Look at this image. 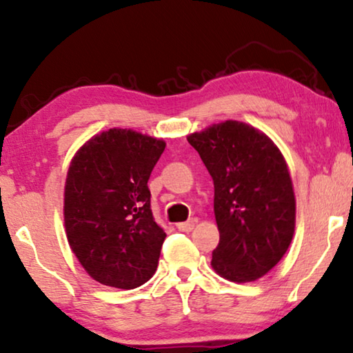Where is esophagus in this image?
I'll return each instance as SVG.
<instances>
[{
    "instance_id": "obj_1",
    "label": "esophagus",
    "mask_w": 353,
    "mask_h": 353,
    "mask_svg": "<svg viewBox=\"0 0 353 353\" xmlns=\"http://www.w3.org/2000/svg\"><path fill=\"white\" fill-rule=\"evenodd\" d=\"M194 225H195V219H190V221H185V223L177 224V229L182 232H190L192 229H194Z\"/></svg>"
}]
</instances>
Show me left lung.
I'll return each instance as SVG.
<instances>
[{
	"instance_id": "8db88e82",
	"label": "left lung",
	"mask_w": 353,
	"mask_h": 353,
	"mask_svg": "<svg viewBox=\"0 0 353 353\" xmlns=\"http://www.w3.org/2000/svg\"><path fill=\"white\" fill-rule=\"evenodd\" d=\"M213 177L219 243L214 271L250 283L278 265L295 228V196L283 154L260 130L239 121L187 137Z\"/></svg>"
}]
</instances>
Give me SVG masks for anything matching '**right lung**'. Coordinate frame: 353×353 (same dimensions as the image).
Here are the masks:
<instances>
[{
    "instance_id": "1",
    "label": "right lung",
    "mask_w": 353,
    "mask_h": 353,
    "mask_svg": "<svg viewBox=\"0 0 353 353\" xmlns=\"http://www.w3.org/2000/svg\"><path fill=\"white\" fill-rule=\"evenodd\" d=\"M166 143L110 129L83 145L68 171L69 245L100 284L135 289L157 271L166 232L153 218L148 179Z\"/></svg>"
}]
</instances>
